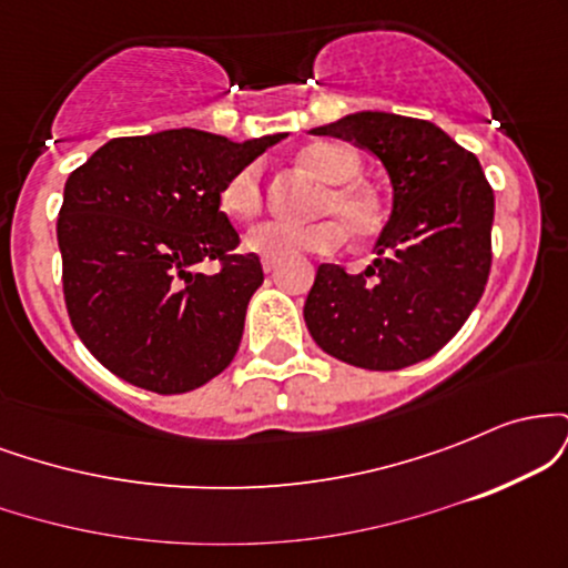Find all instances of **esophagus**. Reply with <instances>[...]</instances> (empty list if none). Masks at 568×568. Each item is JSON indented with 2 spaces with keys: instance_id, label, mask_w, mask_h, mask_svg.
Segmentation results:
<instances>
[{
  "instance_id": "34e87169",
  "label": "esophagus",
  "mask_w": 568,
  "mask_h": 568,
  "mask_svg": "<svg viewBox=\"0 0 568 568\" xmlns=\"http://www.w3.org/2000/svg\"><path fill=\"white\" fill-rule=\"evenodd\" d=\"M262 264H264V272L266 275H270V272H275L277 270V258H262Z\"/></svg>"
}]
</instances>
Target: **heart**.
I'll return each instance as SVG.
<instances>
[{
    "label": "heart",
    "mask_w": 568,
    "mask_h": 568,
    "mask_svg": "<svg viewBox=\"0 0 568 568\" xmlns=\"http://www.w3.org/2000/svg\"><path fill=\"white\" fill-rule=\"evenodd\" d=\"M302 162L315 171L328 189L317 200V213H328L315 221H262L245 234L247 251L264 258H293L302 253H334L352 237L366 240L379 226V207L368 189L355 184L361 160L344 143H312L302 152ZM219 205L232 219H253L264 205L262 168L256 162L234 171L219 192Z\"/></svg>",
    "instance_id": "heart-1"
}]
</instances>
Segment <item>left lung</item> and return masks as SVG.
I'll use <instances>...</instances> for the list:
<instances>
[{
	"label": "left lung",
	"instance_id": "1",
	"mask_svg": "<svg viewBox=\"0 0 568 568\" xmlns=\"http://www.w3.org/2000/svg\"><path fill=\"white\" fill-rule=\"evenodd\" d=\"M312 133L379 158L393 216L366 272L317 266L306 328L323 352L357 368L427 361L465 325L491 272L494 192L478 158L433 122L387 112L347 114Z\"/></svg>",
	"mask_w": 568,
	"mask_h": 568
}]
</instances>
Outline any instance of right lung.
<instances>
[{"mask_svg": "<svg viewBox=\"0 0 568 568\" xmlns=\"http://www.w3.org/2000/svg\"><path fill=\"white\" fill-rule=\"evenodd\" d=\"M285 133L112 139L69 175L58 213L63 298L90 355L135 387L192 393L232 363L264 270L237 253L219 192ZM219 261L216 276L192 273Z\"/></svg>", "mask_w": 568, "mask_h": 568, "instance_id": "obj_1", "label": "right lung"}]
</instances>
